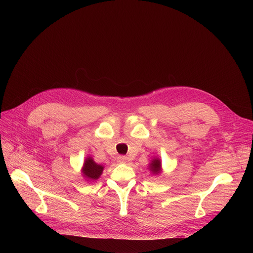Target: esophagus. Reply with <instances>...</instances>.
I'll return each mask as SVG.
<instances>
[{
	"mask_svg": "<svg viewBox=\"0 0 253 253\" xmlns=\"http://www.w3.org/2000/svg\"><path fill=\"white\" fill-rule=\"evenodd\" d=\"M117 161H118L119 163H126V162L128 161V158H127L126 156H123V155H121V156H118V158H117Z\"/></svg>",
	"mask_w": 253,
	"mask_h": 253,
	"instance_id": "obj_1",
	"label": "esophagus"
}]
</instances>
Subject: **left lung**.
Here are the masks:
<instances>
[{"instance_id":"1","label":"left lung","mask_w":253,"mask_h":253,"mask_svg":"<svg viewBox=\"0 0 253 253\" xmlns=\"http://www.w3.org/2000/svg\"><path fill=\"white\" fill-rule=\"evenodd\" d=\"M149 169L154 174H159L161 172V161L159 158H154L149 166Z\"/></svg>"}]
</instances>
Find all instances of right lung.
Listing matches in <instances>:
<instances>
[{
    "label": "right lung",
    "mask_w": 253,
    "mask_h": 253,
    "mask_svg": "<svg viewBox=\"0 0 253 253\" xmlns=\"http://www.w3.org/2000/svg\"><path fill=\"white\" fill-rule=\"evenodd\" d=\"M103 169L104 166L97 164L92 157H87L82 168V173L88 180H97L101 176Z\"/></svg>",
    "instance_id": "right-lung-1"
}]
</instances>
